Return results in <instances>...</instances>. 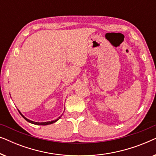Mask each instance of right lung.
Returning <instances> with one entry per match:
<instances>
[{"instance_id": "1", "label": "right lung", "mask_w": 156, "mask_h": 156, "mask_svg": "<svg viewBox=\"0 0 156 156\" xmlns=\"http://www.w3.org/2000/svg\"><path fill=\"white\" fill-rule=\"evenodd\" d=\"M19 113H20V115L21 116H22L23 118H24L25 120H26L27 121H28L29 123H33V124H36V125H40V126H46V125H49V124H52V123H55V122H56L57 121H58L59 119L61 118V116H60L59 117L58 119H57L56 120H54V121H47V122H41V123H40V122H35V121H31V120H29V119H27L26 117H25L24 116H23V115L21 114V113L20 112V111H19Z\"/></svg>"}]
</instances>
